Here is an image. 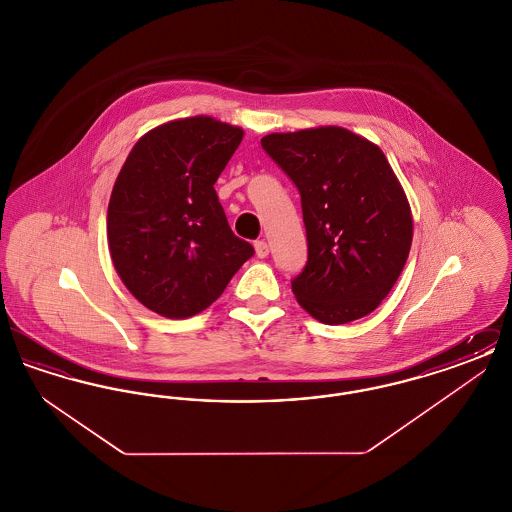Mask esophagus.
<instances>
[{
	"label": "esophagus",
	"instance_id": "esophagus-1",
	"mask_svg": "<svg viewBox=\"0 0 512 512\" xmlns=\"http://www.w3.org/2000/svg\"><path fill=\"white\" fill-rule=\"evenodd\" d=\"M255 253H257V257L259 259H265L268 255V245L265 240H259V242H255Z\"/></svg>",
	"mask_w": 512,
	"mask_h": 512
}]
</instances>
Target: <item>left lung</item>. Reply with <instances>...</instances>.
Masks as SVG:
<instances>
[{
  "mask_svg": "<svg viewBox=\"0 0 512 512\" xmlns=\"http://www.w3.org/2000/svg\"><path fill=\"white\" fill-rule=\"evenodd\" d=\"M261 146L301 195L309 257L292 280L295 299L324 324L366 317L413 242L411 207L386 155L340 126L268 134Z\"/></svg>",
  "mask_w": 512,
  "mask_h": 512,
  "instance_id": "8db88e82",
  "label": "left lung"
}]
</instances>
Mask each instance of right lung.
<instances>
[{
    "instance_id": "right-lung-1",
    "label": "right lung",
    "mask_w": 512,
    "mask_h": 512,
    "mask_svg": "<svg viewBox=\"0 0 512 512\" xmlns=\"http://www.w3.org/2000/svg\"><path fill=\"white\" fill-rule=\"evenodd\" d=\"M244 130L211 117L161 124L128 153L107 209V242L124 286L167 318L217 301L255 249L224 215L215 182Z\"/></svg>"
}]
</instances>
